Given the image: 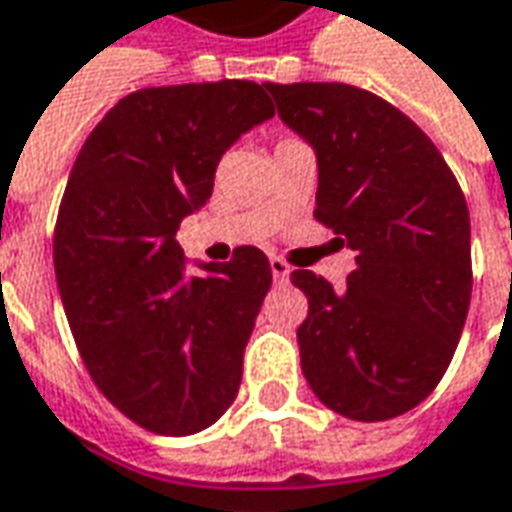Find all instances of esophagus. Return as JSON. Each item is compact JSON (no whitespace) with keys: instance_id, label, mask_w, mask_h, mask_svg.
<instances>
[{"instance_id":"1","label":"esophagus","mask_w":512,"mask_h":512,"mask_svg":"<svg viewBox=\"0 0 512 512\" xmlns=\"http://www.w3.org/2000/svg\"><path fill=\"white\" fill-rule=\"evenodd\" d=\"M268 263H271V274H274V280H277V282H285V280H288V274H291V268H288V263H285L282 257H271Z\"/></svg>"}]
</instances>
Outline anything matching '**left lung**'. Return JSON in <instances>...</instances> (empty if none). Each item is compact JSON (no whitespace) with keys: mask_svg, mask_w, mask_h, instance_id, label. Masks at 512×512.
<instances>
[{"mask_svg":"<svg viewBox=\"0 0 512 512\" xmlns=\"http://www.w3.org/2000/svg\"><path fill=\"white\" fill-rule=\"evenodd\" d=\"M318 157V224L355 249L341 293L296 268L302 371L324 405L385 421L424 402L452 363L471 302L466 196L416 121L346 82H266Z\"/></svg>","mask_w":512,"mask_h":512,"instance_id":"obj_1","label":"left lung"}]
</instances>
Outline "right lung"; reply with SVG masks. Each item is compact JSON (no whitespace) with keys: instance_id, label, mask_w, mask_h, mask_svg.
Segmentation results:
<instances>
[{"instance_id":"1","label":"right lung","mask_w":512,"mask_h":512,"mask_svg":"<svg viewBox=\"0 0 512 512\" xmlns=\"http://www.w3.org/2000/svg\"><path fill=\"white\" fill-rule=\"evenodd\" d=\"M271 116L249 80L141 88L74 160L55 224L60 299L96 388L157 435L205 430L241 388L268 257L238 246L188 280L177 230L213 194L221 155Z\"/></svg>"}]
</instances>
